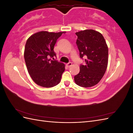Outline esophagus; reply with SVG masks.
<instances>
[{
    "label": "esophagus",
    "instance_id": "1",
    "mask_svg": "<svg viewBox=\"0 0 133 133\" xmlns=\"http://www.w3.org/2000/svg\"><path fill=\"white\" fill-rule=\"evenodd\" d=\"M71 65H72V63L71 62H69V63H68V64H66V66L68 67V68L70 67Z\"/></svg>",
    "mask_w": 133,
    "mask_h": 133
}]
</instances>
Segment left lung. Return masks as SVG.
Here are the masks:
<instances>
[{"instance_id": "1", "label": "left lung", "mask_w": 133, "mask_h": 133, "mask_svg": "<svg viewBox=\"0 0 133 133\" xmlns=\"http://www.w3.org/2000/svg\"><path fill=\"white\" fill-rule=\"evenodd\" d=\"M76 44L80 57H85V64L80 65L74 76L78 85L88 88L97 84L105 74L108 63V48L103 35L92 29L76 32Z\"/></svg>"}]
</instances>
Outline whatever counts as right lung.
Masks as SVG:
<instances>
[{"label":"right lung","instance_id":"right-lung-1","mask_svg":"<svg viewBox=\"0 0 133 133\" xmlns=\"http://www.w3.org/2000/svg\"><path fill=\"white\" fill-rule=\"evenodd\" d=\"M65 33L42 31L28 39L24 57L28 73L38 85L51 88L58 85L61 80L65 65L50 58L56 57L55 44L62 34Z\"/></svg>","mask_w":133,"mask_h":133}]
</instances>
